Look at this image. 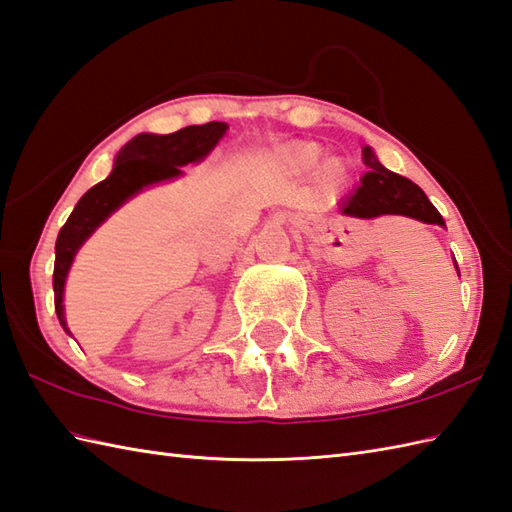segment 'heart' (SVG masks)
<instances>
[{"label":"heart","instance_id":"heart-1","mask_svg":"<svg viewBox=\"0 0 512 512\" xmlns=\"http://www.w3.org/2000/svg\"><path fill=\"white\" fill-rule=\"evenodd\" d=\"M322 146L317 142H289L285 146L271 155V162H274L280 170H285L287 175L293 177H304L312 173V168H316L313 174V184L315 190L320 192L326 199H335L339 195V190L344 188V184L350 177V170L346 168V162H342V157L331 155V157H322ZM340 181L337 182L336 179Z\"/></svg>","mask_w":512,"mask_h":512}]
</instances>
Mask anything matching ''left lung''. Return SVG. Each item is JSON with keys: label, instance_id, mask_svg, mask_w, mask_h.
<instances>
[{"label": "left lung", "instance_id": "left-lung-1", "mask_svg": "<svg viewBox=\"0 0 512 512\" xmlns=\"http://www.w3.org/2000/svg\"><path fill=\"white\" fill-rule=\"evenodd\" d=\"M361 155L363 164L368 166V173L361 177L359 188L339 206L344 217L377 219L385 217V214H399V217L416 219L427 225H445L438 210L431 206L425 192L414 181L385 168L370 146H363ZM453 265H456L460 276L456 260H453Z\"/></svg>", "mask_w": 512, "mask_h": 512}]
</instances>
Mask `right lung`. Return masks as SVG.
<instances>
[{
	"label": "right lung",
	"mask_w": 512,
	"mask_h": 512,
	"mask_svg": "<svg viewBox=\"0 0 512 512\" xmlns=\"http://www.w3.org/2000/svg\"><path fill=\"white\" fill-rule=\"evenodd\" d=\"M227 131L225 122L192 124L168 135L140 133L122 146L107 179L89 188L76 203L70 219L61 227L54 247V309L67 335L63 291L74 256L83 243L113 212L144 188L184 175L181 166L199 164L212 153Z\"/></svg>",
	"instance_id": "obj_1"
}]
</instances>
